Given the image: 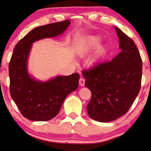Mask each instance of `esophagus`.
Wrapping results in <instances>:
<instances>
[{"label": "esophagus", "instance_id": "34e87169", "mask_svg": "<svg viewBox=\"0 0 151 151\" xmlns=\"http://www.w3.org/2000/svg\"><path fill=\"white\" fill-rule=\"evenodd\" d=\"M84 82H85V80L83 78H80L79 80V84L80 86H84Z\"/></svg>", "mask_w": 151, "mask_h": 151}]
</instances>
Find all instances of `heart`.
I'll return each instance as SVG.
<instances>
[{
    "label": "heart",
    "mask_w": 151,
    "mask_h": 151,
    "mask_svg": "<svg viewBox=\"0 0 151 151\" xmlns=\"http://www.w3.org/2000/svg\"><path fill=\"white\" fill-rule=\"evenodd\" d=\"M101 42V39L100 37L96 36H90L87 38V40H86V42H84V44L82 45L81 49H80V53L81 54H85L88 52L95 50L98 47H99ZM104 53V49L103 47H100L99 49L98 55L96 58H94L92 60V63H96L98 60L99 58L101 57V55H103V53Z\"/></svg>",
    "instance_id": "obj_1"
}]
</instances>
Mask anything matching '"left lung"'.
<instances>
[{"label":"left lung","mask_w":151,"mask_h":151,"mask_svg":"<svg viewBox=\"0 0 151 151\" xmlns=\"http://www.w3.org/2000/svg\"><path fill=\"white\" fill-rule=\"evenodd\" d=\"M121 52L111 61L83 69L85 86L91 92L87 112L100 122L113 121L126 114L141 88L142 60L132 39L117 27Z\"/></svg>","instance_id":"obj_1"}]
</instances>
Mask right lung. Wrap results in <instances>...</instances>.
I'll return each instance as SVG.
<instances>
[{"instance_id":"obj_1","label":"right lung","mask_w":151,"mask_h":151,"mask_svg":"<svg viewBox=\"0 0 151 151\" xmlns=\"http://www.w3.org/2000/svg\"><path fill=\"white\" fill-rule=\"evenodd\" d=\"M69 20L34 29L18 42L9 64V91L13 100L25 118L47 121L56 116L65 98L78 87L80 75L58 76L47 82L30 78L27 61L32 44L40 39L55 37L65 32Z\"/></svg>"}]
</instances>
